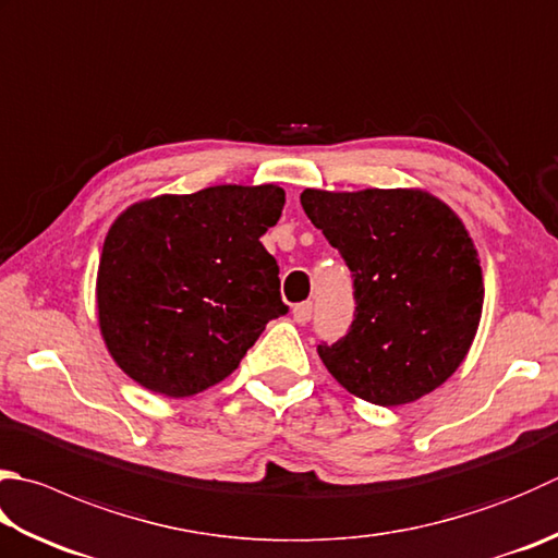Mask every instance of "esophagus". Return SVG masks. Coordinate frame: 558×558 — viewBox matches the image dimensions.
Listing matches in <instances>:
<instances>
[{"mask_svg": "<svg viewBox=\"0 0 558 558\" xmlns=\"http://www.w3.org/2000/svg\"><path fill=\"white\" fill-rule=\"evenodd\" d=\"M293 320H296L299 325H306L308 320H311V315H313V303L311 301H306V303H296V306H293Z\"/></svg>", "mask_w": 558, "mask_h": 558, "instance_id": "obj_1", "label": "esophagus"}]
</instances>
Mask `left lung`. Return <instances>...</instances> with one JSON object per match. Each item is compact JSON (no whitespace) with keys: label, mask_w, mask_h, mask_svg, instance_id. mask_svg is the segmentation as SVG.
<instances>
[{"label":"left lung","mask_w":558,"mask_h":558,"mask_svg":"<svg viewBox=\"0 0 558 558\" xmlns=\"http://www.w3.org/2000/svg\"><path fill=\"white\" fill-rule=\"evenodd\" d=\"M301 206L354 279V320L318 354L374 405L413 403L459 369L476 338L483 275L461 218L423 189H306Z\"/></svg>","instance_id":"obj_1"}]
</instances>
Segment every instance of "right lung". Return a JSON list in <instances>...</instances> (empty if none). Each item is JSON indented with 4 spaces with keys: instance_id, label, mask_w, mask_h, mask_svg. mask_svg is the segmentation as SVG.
<instances>
[{
    "instance_id": "add662e5",
    "label": "right lung",
    "mask_w": 558,
    "mask_h": 558,
    "mask_svg": "<svg viewBox=\"0 0 558 558\" xmlns=\"http://www.w3.org/2000/svg\"><path fill=\"white\" fill-rule=\"evenodd\" d=\"M283 202L277 184H220L145 198L113 220L97 311L109 354L133 381L170 398L202 393L289 311L277 259L259 243Z\"/></svg>"
}]
</instances>
